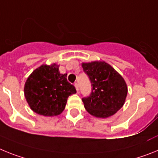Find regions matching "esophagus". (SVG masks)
Here are the masks:
<instances>
[{
    "mask_svg": "<svg viewBox=\"0 0 158 158\" xmlns=\"http://www.w3.org/2000/svg\"><path fill=\"white\" fill-rule=\"evenodd\" d=\"M75 89H76V90H77V92H78V91H79V84H78V83H75Z\"/></svg>",
    "mask_w": 158,
    "mask_h": 158,
    "instance_id": "34e87169",
    "label": "esophagus"
}]
</instances>
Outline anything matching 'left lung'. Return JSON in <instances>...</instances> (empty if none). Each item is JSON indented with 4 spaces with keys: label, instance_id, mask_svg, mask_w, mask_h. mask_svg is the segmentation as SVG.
I'll list each match as a JSON object with an SVG mask.
<instances>
[{
    "label": "left lung",
    "instance_id": "1",
    "mask_svg": "<svg viewBox=\"0 0 158 158\" xmlns=\"http://www.w3.org/2000/svg\"><path fill=\"white\" fill-rule=\"evenodd\" d=\"M88 75L92 90L82 98L85 109L96 118L110 117L123 107L127 95V86L122 75L104 61L82 64Z\"/></svg>",
    "mask_w": 158,
    "mask_h": 158
}]
</instances>
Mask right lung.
<instances>
[{"label": "right lung", "mask_w": 158, "mask_h": 158, "mask_svg": "<svg viewBox=\"0 0 158 158\" xmlns=\"http://www.w3.org/2000/svg\"><path fill=\"white\" fill-rule=\"evenodd\" d=\"M27 102L38 114L52 117L64 111L68 98L76 93L67 80V74H60L59 65L43 64L32 71L24 84Z\"/></svg>", "instance_id": "obj_1"}]
</instances>
